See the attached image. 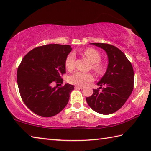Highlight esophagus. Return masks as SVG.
<instances>
[{
  "label": "esophagus",
  "mask_w": 151,
  "mask_h": 151,
  "mask_svg": "<svg viewBox=\"0 0 151 151\" xmlns=\"http://www.w3.org/2000/svg\"><path fill=\"white\" fill-rule=\"evenodd\" d=\"M75 88H77V89H83V86H75Z\"/></svg>",
  "instance_id": "esophagus-1"
}]
</instances>
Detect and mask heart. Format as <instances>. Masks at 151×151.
Returning <instances> with one entry per match:
<instances>
[{
  "label": "heart",
  "instance_id": "heart-1",
  "mask_svg": "<svg viewBox=\"0 0 151 151\" xmlns=\"http://www.w3.org/2000/svg\"><path fill=\"white\" fill-rule=\"evenodd\" d=\"M88 60L93 63V69L97 73H101L104 69L103 65L99 63L101 59V55L99 52L94 48H88L84 52ZM75 55L73 53H70L67 55L65 60V67L67 70H72L75 67ZM93 80V76L90 74L77 71L74 73L69 76V81L70 83L78 86H83L87 82Z\"/></svg>",
  "mask_w": 151,
  "mask_h": 151
}]
</instances>
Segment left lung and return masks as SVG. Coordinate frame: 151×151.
<instances>
[{"mask_svg":"<svg viewBox=\"0 0 151 151\" xmlns=\"http://www.w3.org/2000/svg\"><path fill=\"white\" fill-rule=\"evenodd\" d=\"M106 52L108 66L105 75L97 82L99 89L86 97L88 105L102 114L114 113L122 107L134 89V73L132 63L125 54L116 47L109 44L91 43ZM102 85L105 87L103 88Z\"/></svg>","mask_w":151,"mask_h":151,"instance_id":"1","label":"left lung"}]
</instances>
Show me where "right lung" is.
I'll return each instance as SVG.
<instances>
[{"label": "right lung", "mask_w": 151, "mask_h": 151, "mask_svg": "<svg viewBox=\"0 0 151 151\" xmlns=\"http://www.w3.org/2000/svg\"><path fill=\"white\" fill-rule=\"evenodd\" d=\"M69 45L50 44L32 49L23 58L17 71V82L23 101L31 111L42 117L55 116L69 101L74 86L63 84ZM56 82L57 86L52 87Z\"/></svg>", "instance_id": "1"}]
</instances>
